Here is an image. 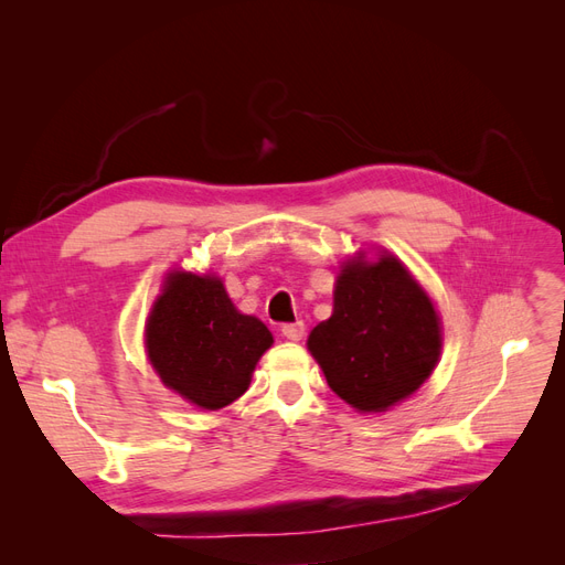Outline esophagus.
Masks as SVG:
<instances>
[{
    "mask_svg": "<svg viewBox=\"0 0 565 565\" xmlns=\"http://www.w3.org/2000/svg\"><path fill=\"white\" fill-rule=\"evenodd\" d=\"M282 337L285 339H289V341H299L301 337H303V332H306V328H303V322L301 320H297V322H287V324H282Z\"/></svg>",
    "mask_w": 565,
    "mask_h": 565,
    "instance_id": "esophagus-1",
    "label": "esophagus"
}]
</instances>
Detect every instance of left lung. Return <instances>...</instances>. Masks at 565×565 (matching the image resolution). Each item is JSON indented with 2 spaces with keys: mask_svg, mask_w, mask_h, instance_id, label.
I'll use <instances>...</instances> for the list:
<instances>
[{
  "mask_svg": "<svg viewBox=\"0 0 565 565\" xmlns=\"http://www.w3.org/2000/svg\"><path fill=\"white\" fill-rule=\"evenodd\" d=\"M309 349L341 401L361 413H384L434 372L438 316L393 256L353 259L337 278L332 318L316 324Z\"/></svg>",
  "mask_w": 565,
  "mask_h": 565,
  "instance_id": "8db88e82",
  "label": "left lung"
}]
</instances>
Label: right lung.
I'll return each mask as SVG.
<instances>
[{
	"mask_svg": "<svg viewBox=\"0 0 565 565\" xmlns=\"http://www.w3.org/2000/svg\"><path fill=\"white\" fill-rule=\"evenodd\" d=\"M270 344L266 324L237 313L221 280L193 273L169 276L146 324L148 358L160 380L204 409L241 398Z\"/></svg>",
	"mask_w": 565,
	"mask_h": 565,
	"instance_id": "1",
	"label": "right lung"
}]
</instances>
